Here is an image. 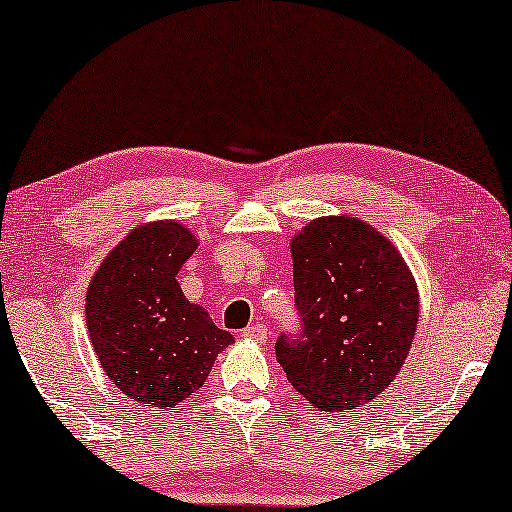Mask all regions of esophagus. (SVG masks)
Segmentation results:
<instances>
[{"label": "esophagus", "mask_w": 512, "mask_h": 512, "mask_svg": "<svg viewBox=\"0 0 512 512\" xmlns=\"http://www.w3.org/2000/svg\"><path fill=\"white\" fill-rule=\"evenodd\" d=\"M243 338H248V341H257V343H264L266 336H269V331H266L264 325H250L241 331Z\"/></svg>", "instance_id": "1"}]
</instances>
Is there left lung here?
<instances>
[{
    "label": "left lung",
    "instance_id": "left-lung-1",
    "mask_svg": "<svg viewBox=\"0 0 512 512\" xmlns=\"http://www.w3.org/2000/svg\"><path fill=\"white\" fill-rule=\"evenodd\" d=\"M299 336H280L276 357L294 390L338 413L369 403L406 362L420 292L397 246L369 222L322 215L292 236Z\"/></svg>",
    "mask_w": 512,
    "mask_h": 512
}]
</instances>
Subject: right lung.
Instances as JSON below:
<instances>
[{"mask_svg":"<svg viewBox=\"0 0 512 512\" xmlns=\"http://www.w3.org/2000/svg\"><path fill=\"white\" fill-rule=\"evenodd\" d=\"M199 246L181 222L134 227L88 285L85 322L111 383L150 408L174 410L206 383L234 336L190 304L178 271Z\"/></svg>","mask_w":512,"mask_h":512,"instance_id":"right-lung-1","label":"right lung"}]
</instances>
